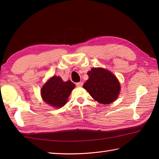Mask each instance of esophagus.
<instances>
[{"instance_id": "1", "label": "esophagus", "mask_w": 159, "mask_h": 159, "mask_svg": "<svg viewBox=\"0 0 159 159\" xmlns=\"http://www.w3.org/2000/svg\"><path fill=\"white\" fill-rule=\"evenodd\" d=\"M83 83L82 82H79V83H76V87H82V86H83Z\"/></svg>"}]
</instances>
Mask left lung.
I'll use <instances>...</instances> for the list:
<instances>
[{
    "label": "left lung",
    "mask_w": 159,
    "mask_h": 159,
    "mask_svg": "<svg viewBox=\"0 0 159 159\" xmlns=\"http://www.w3.org/2000/svg\"><path fill=\"white\" fill-rule=\"evenodd\" d=\"M88 80L83 88L93 98L101 104H110L116 100L120 91V83L116 76L103 68H92L87 72Z\"/></svg>",
    "instance_id": "1"
}]
</instances>
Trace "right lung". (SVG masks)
Listing matches in <instances>:
<instances>
[{"instance_id": "add662e5", "label": "right lung", "mask_w": 159, "mask_h": 159, "mask_svg": "<svg viewBox=\"0 0 159 159\" xmlns=\"http://www.w3.org/2000/svg\"><path fill=\"white\" fill-rule=\"evenodd\" d=\"M74 87L75 85L70 80L63 82L61 77L54 76L43 86L42 97L46 103L52 107H63Z\"/></svg>"}]
</instances>
